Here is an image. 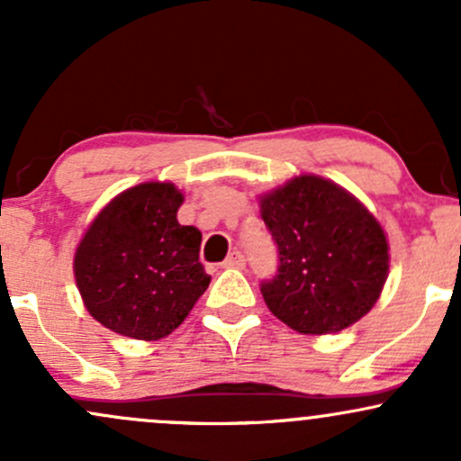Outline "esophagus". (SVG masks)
Wrapping results in <instances>:
<instances>
[{
  "label": "esophagus",
  "mask_w": 461,
  "mask_h": 461,
  "mask_svg": "<svg viewBox=\"0 0 461 461\" xmlns=\"http://www.w3.org/2000/svg\"><path fill=\"white\" fill-rule=\"evenodd\" d=\"M245 256H242L240 251H231L230 256L225 258V262H223V267L225 268H245Z\"/></svg>",
  "instance_id": "34e87169"
}]
</instances>
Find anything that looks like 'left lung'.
Listing matches in <instances>:
<instances>
[{"mask_svg":"<svg viewBox=\"0 0 461 461\" xmlns=\"http://www.w3.org/2000/svg\"><path fill=\"white\" fill-rule=\"evenodd\" d=\"M277 273L260 293L299 333H336L373 308L388 277V240L375 216L333 182L303 176L264 194Z\"/></svg>","mask_w":461,"mask_h":461,"instance_id":"8db88e82","label":"left lung"}]
</instances>
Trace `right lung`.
<instances>
[{
    "label": "right lung",
    "instance_id": "right-lung-1",
    "mask_svg": "<svg viewBox=\"0 0 461 461\" xmlns=\"http://www.w3.org/2000/svg\"><path fill=\"white\" fill-rule=\"evenodd\" d=\"M182 193L147 182L114 197L76 251V282L95 321L121 336L160 340L210 285L201 231L177 223Z\"/></svg>",
    "mask_w": 461,
    "mask_h": 461
}]
</instances>
